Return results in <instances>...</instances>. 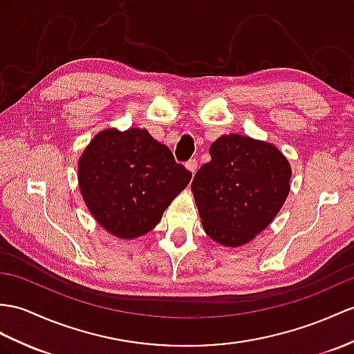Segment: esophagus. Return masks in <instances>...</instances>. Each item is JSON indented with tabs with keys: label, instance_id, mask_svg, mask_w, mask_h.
<instances>
[{
	"label": "esophagus",
	"instance_id": "34e87169",
	"mask_svg": "<svg viewBox=\"0 0 354 354\" xmlns=\"http://www.w3.org/2000/svg\"><path fill=\"white\" fill-rule=\"evenodd\" d=\"M185 167H186L187 171H191L192 174H195V171H196V168H198V162H196V159H191V160H187V162L185 163Z\"/></svg>",
	"mask_w": 354,
	"mask_h": 354
}]
</instances>
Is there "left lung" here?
Masks as SVG:
<instances>
[{
    "mask_svg": "<svg viewBox=\"0 0 354 354\" xmlns=\"http://www.w3.org/2000/svg\"><path fill=\"white\" fill-rule=\"evenodd\" d=\"M191 189L207 236L242 246L269 227L290 192L291 167L274 145L236 133L210 145Z\"/></svg>",
    "mask_w": 354,
    "mask_h": 354,
    "instance_id": "obj_1",
    "label": "left lung"
}]
</instances>
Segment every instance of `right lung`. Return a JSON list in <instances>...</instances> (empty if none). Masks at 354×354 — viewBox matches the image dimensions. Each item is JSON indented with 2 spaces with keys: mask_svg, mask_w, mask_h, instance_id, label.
<instances>
[{
  "mask_svg": "<svg viewBox=\"0 0 354 354\" xmlns=\"http://www.w3.org/2000/svg\"><path fill=\"white\" fill-rule=\"evenodd\" d=\"M192 172L145 129H105L77 162L81 195L93 218L112 236L131 240L147 234Z\"/></svg>",
  "mask_w": 354,
  "mask_h": 354,
  "instance_id": "1",
  "label": "right lung"
}]
</instances>
